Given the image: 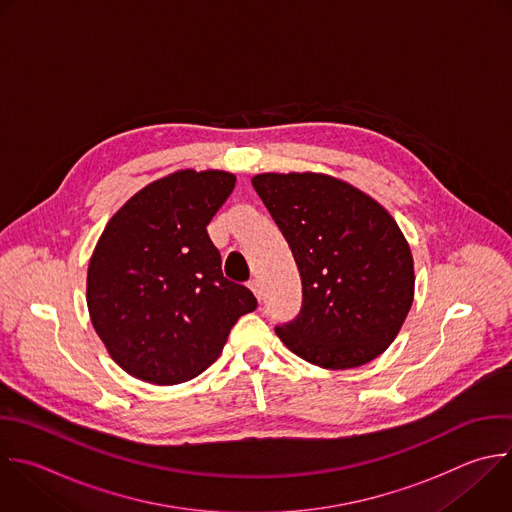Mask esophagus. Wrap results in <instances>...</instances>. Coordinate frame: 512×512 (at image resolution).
I'll use <instances>...</instances> for the list:
<instances>
[{
	"instance_id": "obj_1",
	"label": "esophagus",
	"mask_w": 512,
	"mask_h": 512,
	"mask_svg": "<svg viewBox=\"0 0 512 512\" xmlns=\"http://www.w3.org/2000/svg\"><path fill=\"white\" fill-rule=\"evenodd\" d=\"M249 289H251V291L257 295V299H259V301L263 299V293H261V283H259V279H251V281H249Z\"/></svg>"
}]
</instances>
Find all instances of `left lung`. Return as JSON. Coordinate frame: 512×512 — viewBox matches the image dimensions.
<instances>
[{
    "label": "left lung",
    "instance_id": "obj_1",
    "mask_svg": "<svg viewBox=\"0 0 512 512\" xmlns=\"http://www.w3.org/2000/svg\"><path fill=\"white\" fill-rule=\"evenodd\" d=\"M253 187L299 269L303 301L277 325L305 362L348 370L376 360L414 299V259L392 215L360 189L319 173H265Z\"/></svg>",
    "mask_w": 512,
    "mask_h": 512
}]
</instances>
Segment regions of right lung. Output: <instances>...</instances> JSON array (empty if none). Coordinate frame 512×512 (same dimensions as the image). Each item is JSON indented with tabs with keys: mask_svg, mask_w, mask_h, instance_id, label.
Masks as SVG:
<instances>
[{
	"mask_svg": "<svg viewBox=\"0 0 512 512\" xmlns=\"http://www.w3.org/2000/svg\"><path fill=\"white\" fill-rule=\"evenodd\" d=\"M225 170H177L108 221L88 265L92 325L112 360L156 386L187 382L223 352L255 295L229 281L207 225L235 189Z\"/></svg>",
	"mask_w": 512,
	"mask_h": 512,
	"instance_id": "1",
	"label": "right lung"
}]
</instances>
